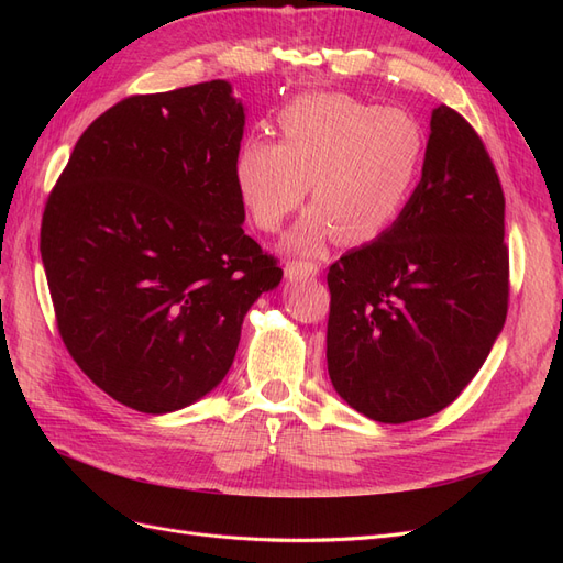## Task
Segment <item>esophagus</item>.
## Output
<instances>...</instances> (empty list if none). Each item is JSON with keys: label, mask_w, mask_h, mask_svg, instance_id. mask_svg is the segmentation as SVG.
<instances>
[{"label": "esophagus", "mask_w": 563, "mask_h": 563, "mask_svg": "<svg viewBox=\"0 0 563 563\" xmlns=\"http://www.w3.org/2000/svg\"><path fill=\"white\" fill-rule=\"evenodd\" d=\"M284 272H286L288 279H308V277L319 275V265L308 263V261H296V263H288Z\"/></svg>", "instance_id": "esophagus-1"}]
</instances>
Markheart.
<instances>
[{"instance_id":"1","label":"heart","mask_w":563,"mask_h":563,"mask_svg":"<svg viewBox=\"0 0 563 563\" xmlns=\"http://www.w3.org/2000/svg\"><path fill=\"white\" fill-rule=\"evenodd\" d=\"M277 124L279 143L261 135L242 143L234 183L265 232L284 225L310 185L314 207L286 234V251L319 255L335 234L371 242L401 216L424 162V135L411 114L347 93H308Z\"/></svg>"}]
</instances>
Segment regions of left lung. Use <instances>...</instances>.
Masks as SVG:
<instances>
[{
	"label": "left lung",
	"mask_w": 563,
	"mask_h": 563,
	"mask_svg": "<svg viewBox=\"0 0 563 563\" xmlns=\"http://www.w3.org/2000/svg\"><path fill=\"white\" fill-rule=\"evenodd\" d=\"M505 197L474 129L432 110L422 176L376 242L329 269V376L362 416L399 424L446 408L505 327Z\"/></svg>",
	"instance_id": "obj_1"
}]
</instances>
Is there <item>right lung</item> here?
I'll return each mask as SVG.
<instances>
[{
	"label": "right lung",
	"instance_id": "obj_1",
	"mask_svg": "<svg viewBox=\"0 0 563 563\" xmlns=\"http://www.w3.org/2000/svg\"><path fill=\"white\" fill-rule=\"evenodd\" d=\"M246 110L213 79L131 96L81 133L42 218V263L77 366L141 413L228 376L251 305L282 267L244 232Z\"/></svg>",
	"mask_w": 563,
	"mask_h": 563
}]
</instances>
